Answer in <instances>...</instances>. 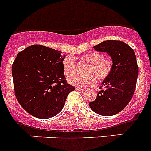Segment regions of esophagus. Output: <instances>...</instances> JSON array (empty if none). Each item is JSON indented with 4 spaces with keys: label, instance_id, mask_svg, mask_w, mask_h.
<instances>
[{
    "label": "esophagus",
    "instance_id": "obj_1",
    "mask_svg": "<svg viewBox=\"0 0 151 151\" xmlns=\"http://www.w3.org/2000/svg\"><path fill=\"white\" fill-rule=\"evenodd\" d=\"M76 91H85V89L84 88H76Z\"/></svg>",
    "mask_w": 151,
    "mask_h": 151
}]
</instances>
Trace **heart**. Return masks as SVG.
Wrapping results in <instances>:
<instances>
[{
  "mask_svg": "<svg viewBox=\"0 0 151 151\" xmlns=\"http://www.w3.org/2000/svg\"><path fill=\"white\" fill-rule=\"evenodd\" d=\"M80 60L87 64L84 76L71 75L76 73V61L72 56H66L62 61L63 69L69 82L82 88H89L94 86L96 82H102L110 76L113 69V60L109 57H104L101 53L91 51L83 54Z\"/></svg>",
  "mask_w": 151,
  "mask_h": 151,
  "instance_id": "heart-1",
  "label": "heart"
}]
</instances>
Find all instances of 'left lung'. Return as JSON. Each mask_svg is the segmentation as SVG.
<instances>
[{"label":"left lung","mask_w":151,"mask_h":151,"mask_svg":"<svg viewBox=\"0 0 151 151\" xmlns=\"http://www.w3.org/2000/svg\"><path fill=\"white\" fill-rule=\"evenodd\" d=\"M94 48L111 57L113 69L102 82L105 89L97 92L96 99L89 103V106L99 115H115L127 106L134 95L138 76L135 54L127 44L115 40L103 41Z\"/></svg>","instance_id":"1"}]
</instances>
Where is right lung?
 <instances>
[{"instance_id":"obj_1","label":"right lung","mask_w":151,"mask_h":151,"mask_svg":"<svg viewBox=\"0 0 151 151\" xmlns=\"http://www.w3.org/2000/svg\"><path fill=\"white\" fill-rule=\"evenodd\" d=\"M60 54L43 45H31L17 54L13 63L16 97L24 110L36 118L58 114L68 94L75 90L66 82Z\"/></svg>"}]
</instances>
